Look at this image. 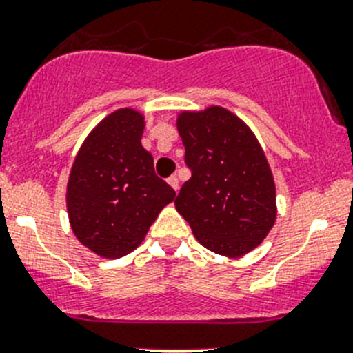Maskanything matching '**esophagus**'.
<instances>
[{
    "label": "esophagus",
    "instance_id": "34e87169",
    "mask_svg": "<svg viewBox=\"0 0 353 353\" xmlns=\"http://www.w3.org/2000/svg\"><path fill=\"white\" fill-rule=\"evenodd\" d=\"M167 183H169L170 186H172L174 190H176V192H177V190H179V179H177V176H170L169 179H167Z\"/></svg>",
    "mask_w": 353,
    "mask_h": 353
}]
</instances>
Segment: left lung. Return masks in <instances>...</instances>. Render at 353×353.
<instances>
[{"instance_id": "1", "label": "left lung", "mask_w": 353, "mask_h": 353, "mask_svg": "<svg viewBox=\"0 0 353 353\" xmlns=\"http://www.w3.org/2000/svg\"><path fill=\"white\" fill-rule=\"evenodd\" d=\"M177 130L192 177L176 209L193 235L216 254L251 252L275 225V183L252 130L232 111L210 106L183 111Z\"/></svg>"}]
</instances>
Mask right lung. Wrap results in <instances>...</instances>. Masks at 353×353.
<instances>
[{"label": "right lung", "mask_w": 353, "mask_h": 353, "mask_svg": "<svg viewBox=\"0 0 353 353\" xmlns=\"http://www.w3.org/2000/svg\"><path fill=\"white\" fill-rule=\"evenodd\" d=\"M144 117L132 108L108 114L87 136L68 181L72 233L101 258L117 259L139 247L176 192L154 174L141 144Z\"/></svg>", "instance_id": "obj_1"}]
</instances>
